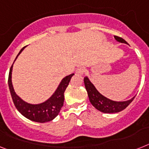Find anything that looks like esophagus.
<instances>
[{"label":"esophagus","mask_w":149,"mask_h":149,"mask_svg":"<svg viewBox=\"0 0 149 149\" xmlns=\"http://www.w3.org/2000/svg\"><path fill=\"white\" fill-rule=\"evenodd\" d=\"M86 70L84 67H79V68L77 69V70H76V72H77V74L79 75H83L84 72H85Z\"/></svg>","instance_id":"1"}]
</instances>
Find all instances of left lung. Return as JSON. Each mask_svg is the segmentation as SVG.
Segmentation results:
<instances>
[{"label": "left lung", "instance_id": "1", "mask_svg": "<svg viewBox=\"0 0 149 149\" xmlns=\"http://www.w3.org/2000/svg\"><path fill=\"white\" fill-rule=\"evenodd\" d=\"M114 37L119 43H127L126 41L123 39L122 37H117V36H114ZM84 83H85L86 89L91 104L96 109L104 113H115V112H121L123 109H125L127 106L132 102V100L135 98L134 96L131 100L123 101V102L113 101L105 97L100 93H99V91L95 89V87L87 77H84Z\"/></svg>", "mask_w": 149, "mask_h": 149}]
</instances>
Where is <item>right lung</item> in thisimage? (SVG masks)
I'll use <instances>...</instances> for the list:
<instances>
[{
	"label": "right lung",
	"mask_w": 149,
	"mask_h": 149,
	"mask_svg": "<svg viewBox=\"0 0 149 149\" xmlns=\"http://www.w3.org/2000/svg\"><path fill=\"white\" fill-rule=\"evenodd\" d=\"M24 48L25 47L20 49V51L17 54L16 59L20 55V54L23 51ZM12 69H13V65L10 69L9 77H8V86H9L12 100H13V102H14V106L17 109L24 117H26V118L33 121V122H37V123H47V122L52 121L57 116L59 112H60V109L63 106L64 92L66 90V87L68 86L69 83L74 73L64 77L62 81L60 82V85L58 86L55 93L47 101L40 104H35L34 105V104H30L24 102L22 99H20L16 94L14 87L12 85Z\"/></svg>",
	"instance_id": "obj_1"
}]
</instances>
